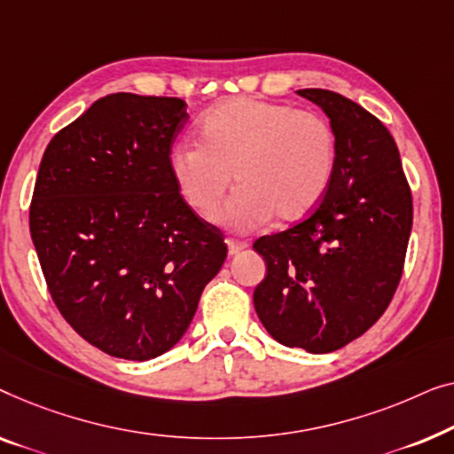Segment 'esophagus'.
<instances>
[{"label": "esophagus", "instance_id": "obj_1", "mask_svg": "<svg viewBox=\"0 0 454 454\" xmlns=\"http://www.w3.org/2000/svg\"><path fill=\"white\" fill-rule=\"evenodd\" d=\"M247 247H248V242H245V240H234V239L228 240V253L230 254H239L240 251H245Z\"/></svg>", "mask_w": 454, "mask_h": 454}]
</instances>
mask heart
<instances>
[{
  "label": "heart",
  "mask_w": 454,
  "mask_h": 454,
  "mask_svg": "<svg viewBox=\"0 0 454 454\" xmlns=\"http://www.w3.org/2000/svg\"><path fill=\"white\" fill-rule=\"evenodd\" d=\"M200 142H178L168 168L178 193L203 218L218 209L232 183L239 184L215 222L247 234L273 215L296 222L327 193L335 170V136L323 117L282 102L251 97L222 100L209 108Z\"/></svg>",
  "instance_id": "1"
}]
</instances>
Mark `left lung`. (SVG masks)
<instances>
[{
  "label": "left lung",
  "mask_w": 454,
  "mask_h": 454,
  "mask_svg": "<svg viewBox=\"0 0 454 454\" xmlns=\"http://www.w3.org/2000/svg\"><path fill=\"white\" fill-rule=\"evenodd\" d=\"M298 94L329 117L335 170L309 218L253 245L267 263L253 302L282 346L329 354L366 333L391 302L411 234V191L397 144L374 114L321 88Z\"/></svg>",
  "instance_id": "obj_1"
}]
</instances>
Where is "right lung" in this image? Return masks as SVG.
<instances>
[{
    "label": "right lung",
    "mask_w": 454,
    "mask_h": 454,
    "mask_svg": "<svg viewBox=\"0 0 454 454\" xmlns=\"http://www.w3.org/2000/svg\"><path fill=\"white\" fill-rule=\"evenodd\" d=\"M187 102L108 94L44 150L30 203L43 276L63 318L125 360L162 356L224 265L222 232L178 193L168 168Z\"/></svg>",
    "instance_id": "1"
}]
</instances>
